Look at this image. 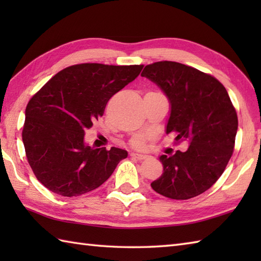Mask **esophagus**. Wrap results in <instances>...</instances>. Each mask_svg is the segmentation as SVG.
Instances as JSON below:
<instances>
[{
  "instance_id": "34e87169",
  "label": "esophagus",
  "mask_w": 261,
  "mask_h": 261,
  "mask_svg": "<svg viewBox=\"0 0 261 261\" xmlns=\"http://www.w3.org/2000/svg\"><path fill=\"white\" fill-rule=\"evenodd\" d=\"M132 157H135V158H137V159H139V160H141V159H146L147 158V154H143V153H139V152H131L130 153Z\"/></svg>"
}]
</instances>
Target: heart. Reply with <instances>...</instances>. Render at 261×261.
I'll use <instances>...</instances> for the list:
<instances>
[{"label":"heart","mask_w":261,"mask_h":261,"mask_svg":"<svg viewBox=\"0 0 261 261\" xmlns=\"http://www.w3.org/2000/svg\"><path fill=\"white\" fill-rule=\"evenodd\" d=\"M132 143H134V146H136V147H142L143 145H145V137L143 136L136 137L134 141H132Z\"/></svg>","instance_id":"1"}]
</instances>
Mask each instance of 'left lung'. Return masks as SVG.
Wrapping results in <instances>:
<instances>
[{
	"label": "left lung",
	"instance_id": "1",
	"mask_svg": "<svg viewBox=\"0 0 261 261\" xmlns=\"http://www.w3.org/2000/svg\"><path fill=\"white\" fill-rule=\"evenodd\" d=\"M141 76L168 98L166 132L188 143L184 152L159 157L164 170L152 190L173 199L195 197L220 178L233 152L238 116L229 94L213 76L180 63L147 65Z\"/></svg>",
	"mask_w": 261,
	"mask_h": 261
}]
</instances>
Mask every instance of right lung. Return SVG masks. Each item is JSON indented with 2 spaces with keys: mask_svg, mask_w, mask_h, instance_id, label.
Listing matches in <instances>:
<instances>
[{
  "mask_svg": "<svg viewBox=\"0 0 261 261\" xmlns=\"http://www.w3.org/2000/svg\"><path fill=\"white\" fill-rule=\"evenodd\" d=\"M142 65H74L59 71L25 109L22 140L37 179L49 191L74 197L109 179L127 151L92 148L84 139L109 99L139 76Z\"/></svg>",
  "mask_w": 261,
  "mask_h": 261,
  "instance_id": "1",
  "label": "right lung"
}]
</instances>
